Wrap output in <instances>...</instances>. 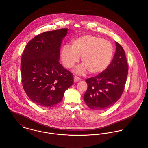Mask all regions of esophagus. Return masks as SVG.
Instances as JSON below:
<instances>
[{"mask_svg": "<svg viewBox=\"0 0 148 148\" xmlns=\"http://www.w3.org/2000/svg\"><path fill=\"white\" fill-rule=\"evenodd\" d=\"M73 80H74V82L76 83V82H79L80 80V78L79 77H77V76H75L73 77Z\"/></svg>", "mask_w": 148, "mask_h": 148, "instance_id": "esophagus-1", "label": "esophagus"}]
</instances>
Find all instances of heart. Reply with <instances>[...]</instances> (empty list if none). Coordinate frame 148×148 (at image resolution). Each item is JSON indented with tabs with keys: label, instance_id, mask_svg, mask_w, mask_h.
Masks as SVG:
<instances>
[{
	"label": "heart",
	"instance_id": "heart-1",
	"mask_svg": "<svg viewBox=\"0 0 148 148\" xmlns=\"http://www.w3.org/2000/svg\"><path fill=\"white\" fill-rule=\"evenodd\" d=\"M113 52V47L109 41L97 36L86 35L73 40L71 48L63 47L61 58L64 65L71 68L81 57L83 64L77 66L75 72L84 75L88 71L91 75H95L107 69L111 62Z\"/></svg>",
	"mask_w": 148,
	"mask_h": 148
}]
</instances>
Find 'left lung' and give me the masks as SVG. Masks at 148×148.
I'll list each match as a JSON object with an SVG mask.
<instances>
[{
	"label": "left lung",
	"instance_id": "left-lung-1",
	"mask_svg": "<svg viewBox=\"0 0 148 148\" xmlns=\"http://www.w3.org/2000/svg\"><path fill=\"white\" fill-rule=\"evenodd\" d=\"M116 51L107 69L98 75L86 80L88 85L84 95L86 104L94 110H104L121 98L128 73V64L125 51L115 42Z\"/></svg>",
	"mask_w": 148,
	"mask_h": 148
}]
</instances>
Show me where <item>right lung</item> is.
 <instances>
[{"instance_id": "1", "label": "right lung", "mask_w": 148, "mask_h": 148, "mask_svg": "<svg viewBox=\"0 0 148 148\" xmlns=\"http://www.w3.org/2000/svg\"><path fill=\"white\" fill-rule=\"evenodd\" d=\"M68 29L44 32L26 45L21 71L25 92L34 103L51 107L59 103L73 83V74L59 62L60 50Z\"/></svg>"}]
</instances>
